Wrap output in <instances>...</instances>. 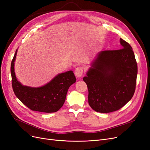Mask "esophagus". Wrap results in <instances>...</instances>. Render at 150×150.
<instances>
[{"label": "esophagus", "instance_id": "34e87169", "mask_svg": "<svg viewBox=\"0 0 150 150\" xmlns=\"http://www.w3.org/2000/svg\"><path fill=\"white\" fill-rule=\"evenodd\" d=\"M84 73V69L82 67H78L75 69V75L77 77H81Z\"/></svg>", "mask_w": 150, "mask_h": 150}]
</instances>
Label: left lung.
Listing matches in <instances>:
<instances>
[{
	"label": "left lung",
	"instance_id": "left-lung-1",
	"mask_svg": "<svg viewBox=\"0 0 150 150\" xmlns=\"http://www.w3.org/2000/svg\"><path fill=\"white\" fill-rule=\"evenodd\" d=\"M121 49L99 53L83 81L88 89V103L96 112L119 110L133 96L138 73L132 47L120 39Z\"/></svg>",
	"mask_w": 150,
	"mask_h": 150
}]
</instances>
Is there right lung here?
<instances>
[{
    "mask_svg": "<svg viewBox=\"0 0 150 150\" xmlns=\"http://www.w3.org/2000/svg\"><path fill=\"white\" fill-rule=\"evenodd\" d=\"M17 51L11 66L12 89L17 98L33 111L47 113L57 111L64 103L68 89L76 82L73 72L69 71L58 74L49 83L40 88L23 86L17 80L14 72Z\"/></svg>",
    "mask_w": 150,
    "mask_h": 150,
    "instance_id": "right-lung-1",
    "label": "right lung"
}]
</instances>
